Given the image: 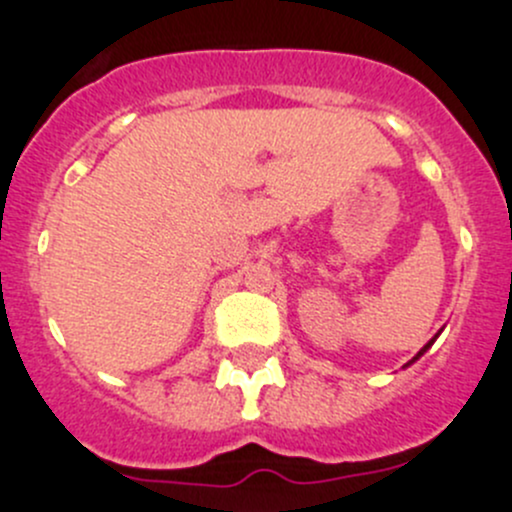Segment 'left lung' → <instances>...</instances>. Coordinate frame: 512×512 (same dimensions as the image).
<instances>
[{"mask_svg": "<svg viewBox=\"0 0 512 512\" xmlns=\"http://www.w3.org/2000/svg\"><path fill=\"white\" fill-rule=\"evenodd\" d=\"M436 337H438V334H436ZM436 337H433V339H431V342H428V344H426V347H423V349H421V352H418V354L414 356V359H411V361H409V364H406V366H411V364H414V361H418V359H421V356L428 352V347H431V344H433V342H436Z\"/></svg>", "mask_w": 512, "mask_h": 512, "instance_id": "1", "label": "left lung"}]
</instances>
